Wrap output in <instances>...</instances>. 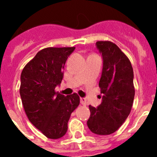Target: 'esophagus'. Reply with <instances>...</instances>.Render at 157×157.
I'll list each match as a JSON object with an SVG mask.
<instances>
[{"label": "esophagus", "mask_w": 157, "mask_h": 157, "mask_svg": "<svg viewBox=\"0 0 157 157\" xmlns=\"http://www.w3.org/2000/svg\"><path fill=\"white\" fill-rule=\"evenodd\" d=\"M80 103L83 105H86V100L85 98H80Z\"/></svg>", "instance_id": "obj_1"}]
</instances>
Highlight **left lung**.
<instances>
[{"label": "left lung", "instance_id": "left-lung-1", "mask_svg": "<svg viewBox=\"0 0 157 157\" xmlns=\"http://www.w3.org/2000/svg\"><path fill=\"white\" fill-rule=\"evenodd\" d=\"M103 60L99 83L102 102L97 107L89 105L87 126L99 135H108L118 129L131 112L134 102V71L128 57L115 43L99 41L96 43Z\"/></svg>", "mask_w": 157, "mask_h": 157}]
</instances>
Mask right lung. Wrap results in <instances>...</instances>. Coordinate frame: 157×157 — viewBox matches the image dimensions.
<instances>
[{
    "mask_svg": "<svg viewBox=\"0 0 157 157\" xmlns=\"http://www.w3.org/2000/svg\"><path fill=\"white\" fill-rule=\"evenodd\" d=\"M74 47L44 48L21 73L20 93L29 121L50 139L62 137L71 113L80 104L77 93L65 96L55 92L64 76L63 70Z\"/></svg>",
    "mask_w": 157,
    "mask_h": 157,
    "instance_id": "1",
    "label": "right lung"
}]
</instances>
